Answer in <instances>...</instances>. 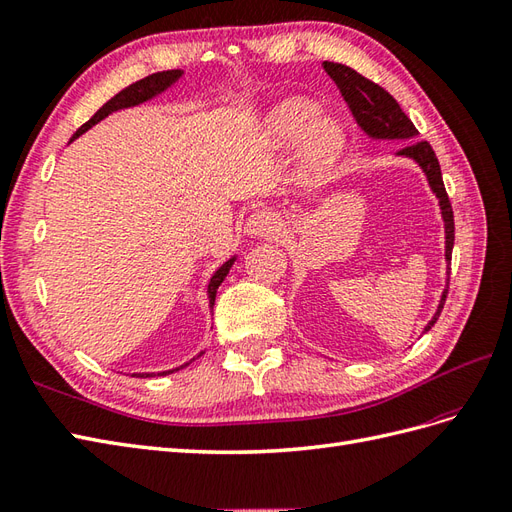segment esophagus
<instances>
[{"instance_id": "esophagus-1", "label": "esophagus", "mask_w": 512, "mask_h": 512, "mask_svg": "<svg viewBox=\"0 0 512 512\" xmlns=\"http://www.w3.org/2000/svg\"><path fill=\"white\" fill-rule=\"evenodd\" d=\"M281 231V220L279 216L270 212V209H259L246 222V233L251 238H274Z\"/></svg>"}]
</instances>
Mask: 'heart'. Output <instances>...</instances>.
I'll return each instance as SVG.
<instances>
[{"label": "heart", "instance_id": "b5f03b06", "mask_svg": "<svg viewBox=\"0 0 512 512\" xmlns=\"http://www.w3.org/2000/svg\"><path fill=\"white\" fill-rule=\"evenodd\" d=\"M318 108L305 99H290L270 114L268 136L277 144H296L303 138V160L309 173H324L342 149L337 123L316 116Z\"/></svg>", "mask_w": 512, "mask_h": 512}]
</instances>
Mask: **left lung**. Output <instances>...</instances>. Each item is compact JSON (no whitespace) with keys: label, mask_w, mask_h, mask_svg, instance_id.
I'll list each match as a JSON object with an SVG mask.
<instances>
[{"label":"left lung","mask_w":512,"mask_h":512,"mask_svg":"<svg viewBox=\"0 0 512 512\" xmlns=\"http://www.w3.org/2000/svg\"><path fill=\"white\" fill-rule=\"evenodd\" d=\"M322 67L326 73L331 75V80L337 84L339 93H342V97L346 99L348 108L352 110V114H355V119L365 134L372 138H383V140H411L417 136L415 125L411 123L409 116L402 112L398 101L393 99L385 88L374 84L372 80L363 77L355 69L346 67V64L324 62ZM398 155L411 157V160H415L419 166H422L432 192H435L439 199L441 216L445 222V261H448V287H450V261H452V246H454V212H452V203L448 199V192H445V186H443L439 160L426 140L406 142L404 147L398 151ZM445 296H448V290H443L435 318L428 322L424 331H430L432 326H435L439 313L445 305Z\"/></svg>","instance_id":"left-lung-1"}]
</instances>
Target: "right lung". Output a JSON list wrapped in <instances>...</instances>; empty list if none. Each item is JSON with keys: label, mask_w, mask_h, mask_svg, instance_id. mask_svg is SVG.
<instances>
[{"label": "right lung", "mask_w": 512, "mask_h": 512, "mask_svg": "<svg viewBox=\"0 0 512 512\" xmlns=\"http://www.w3.org/2000/svg\"><path fill=\"white\" fill-rule=\"evenodd\" d=\"M181 77V71L179 69H173V71H160V73H153V75H149V77H144V80H140V82H136V84H131V86H127V88H123L119 95H114L106 106H101L97 112H95V116L93 119H90L88 123H84L80 129L75 131V136H73V140L80 136V134H84V131H88L90 127L93 125H97L101 119H106L108 114H112V112H116V110H123V108H131V106H138V103H144V101H149V99H153L155 95H160V93H164V90L170 86V84H175L177 80ZM233 261H235V257L233 259H229V261H225V264H222L216 272H214V277H212V281H209V285H207V294H209V307H214V300H216V290H218V285L225 281V277L229 274V270H231V266H233ZM173 370H168V372H162V376L164 374H170ZM134 376H151V374H134Z\"/></svg>", "instance_id": "1"}]
</instances>
